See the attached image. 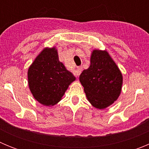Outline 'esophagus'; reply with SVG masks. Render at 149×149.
<instances>
[{
  "label": "esophagus",
  "instance_id": "34e87169",
  "mask_svg": "<svg viewBox=\"0 0 149 149\" xmlns=\"http://www.w3.org/2000/svg\"><path fill=\"white\" fill-rule=\"evenodd\" d=\"M82 70H83L82 66H77V69H76V71H75V75L77 76V77H78V76L81 74Z\"/></svg>",
  "mask_w": 149,
  "mask_h": 149
}]
</instances>
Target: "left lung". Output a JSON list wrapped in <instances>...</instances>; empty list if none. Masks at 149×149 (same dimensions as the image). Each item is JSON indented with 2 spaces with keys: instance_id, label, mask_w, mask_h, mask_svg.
I'll return each instance as SVG.
<instances>
[{
  "instance_id": "8db88e82",
  "label": "left lung",
  "mask_w": 149,
  "mask_h": 149,
  "mask_svg": "<svg viewBox=\"0 0 149 149\" xmlns=\"http://www.w3.org/2000/svg\"><path fill=\"white\" fill-rule=\"evenodd\" d=\"M89 103L99 110L108 107L119 97L123 77L116 63L106 50L94 49L90 65L79 77Z\"/></svg>"
}]
</instances>
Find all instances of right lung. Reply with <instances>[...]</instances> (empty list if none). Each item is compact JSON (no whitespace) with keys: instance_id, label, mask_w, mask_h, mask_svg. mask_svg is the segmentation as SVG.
Segmentation results:
<instances>
[{"instance_id":"add662e5","label":"right lung","mask_w":149,"mask_h":149,"mask_svg":"<svg viewBox=\"0 0 149 149\" xmlns=\"http://www.w3.org/2000/svg\"><path fill=\"white\" fill-rule=\"evenodd\" d=\"M29 89L33 98L44 106H54L62 99L68 86L76 80L59 60L56 46L45 48L27 71Z\"/></svg>"}]
</instances>
